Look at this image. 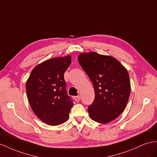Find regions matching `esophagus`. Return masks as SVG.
<instances>
[{
    "label": "esophagus",
    "instance_id": "obj_1",
    "mask_svg": "<svg viewBox=\"0 0 157 157\" xmlns=\"http://www.w3.org/2000/svg\"><path fill=\"white\" fill-rule=\"evenodd\" d=\"M74 99L75 100V101L78 102V101H79L80 97H79V96H75V97H74Z\"/></svg>",
    "mask_w": 157,
    "mask_h": 157
}]
</instances>
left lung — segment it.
Returning <instances> with one entry per match:
<instances>
[{
	"mask_svg": "<svg viewBox=\"0 0 157 157\" xmlns=\"http://www.w3.org/2000/svg\"><path fill=\"white\" fill-rule=\"evenodd\" d=\"M78 62L93 82L95 99L88 107L90 118L108 123L123 113L131 93L127 70L117 59L96 52L82 53Z\"/></svg>",
	"mask_w": 157,
	"mask_h": 157,
	"instance_id": "left-lung-1",
	"label": "left lung"
}]
</instances>
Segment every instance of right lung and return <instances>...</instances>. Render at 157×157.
<instances>
[{
  "instance_id": "right-lung-1",
  "label": "right lung",
  "mask_w": 157,
  "mask_h": 157,
  "mask_svg": "<svg viewBox=\"0 0 157 157\" xmlns=\"http://www.w3.org/2000/svg\"><path fill=\"white\" fill-rule=\"evenodd\" d=\"M71 62V56L46 60L34 68L26 82V94L32 109L49 125L65 123L74 105L67 94L63 78Z\"/></svg>"
}]
</instances>
